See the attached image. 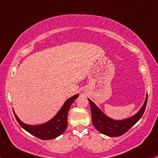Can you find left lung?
<instances>
[{
    "instance_id": "left-lung-1",
    "label": "left lung",
    "mask_w": 158,
    "mask_h": 158,
    "mask_svg": "<svg viewBox=\"0 0 158 158\" xmlns=\"http://www.w3.org/2000/svg\"><path fill=\"white\" fill-rule=\"evenodd\" d=\"M88 100L90 104L92 121L94 127L97 129L98 131L103 135L109 137H117L126 133L129 129L141 119L147 105L148 95H146L144 104L136 114L122 120H114L111 118L106 115L92 100L89 98H88Z\"/></svg>"
}]
</instances>
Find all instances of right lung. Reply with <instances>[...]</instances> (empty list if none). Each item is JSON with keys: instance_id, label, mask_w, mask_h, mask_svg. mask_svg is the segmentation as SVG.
<instances>
[{"instance_id": "add662e5", "label": "right lung", "mask_w": 158, "mask_h": 158, "mask_svg": "<svg viewBox=\"0 0 158 158\" xmlns=\"http://www.w3.org/2000/svg\"><path fill=\"white\" fill-rule=\"evenodd\" d=\"M79 97V95H73L68 98L58 112L50 120L40 125H27L20 120L14 111V116L19 125L24 130L29 132L33 136L42 140H51L61 135L66 131L68 125L67 115L71 105Z\"/></svg>"}]
</instances>
